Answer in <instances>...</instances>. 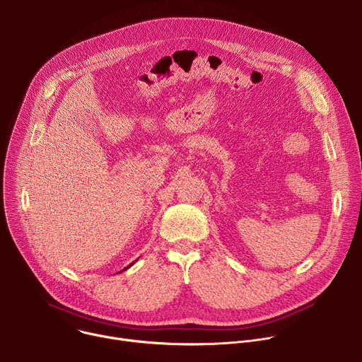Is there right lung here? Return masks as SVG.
Here are the masks:
<instances>
[{
  "mask_svg": "<svg viewBox=\"0 0 362 362\" xmlns=\"http://www.w3.org/2000/svg\"><path fill=\"white\" fill-rule=\"evenodd\" d=\"M136 261H137V259H136ZM136 261H134V262H136ZM134 262H132V264H130V265H127V267H126V268H123V269H122V271H120V272H123V271H126V269H127V268H130V267H132V265H133V264H134Z\"/></svg>",
  "mask_w": 362,
  "mask_h": 362,
  "instance_id": "add662e5",
  "label": "right lung"
}]
</instances>
